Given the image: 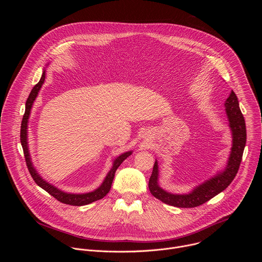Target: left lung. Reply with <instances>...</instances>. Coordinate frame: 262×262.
Segmentation results:
<instances>
[{
  "instance_id": "obj_1",
  "label": "left lung",
  "mask_w": 262,
  "mask_h": 262,
  "mask_svg": "<svg viewBox=\"0 0 262 262\" xmlns=\"http://www.w3.org/2000/svg\"><path fill=\"white\" fill-rule=\"evenodd\" d=\"M225 106L233 138V145L231 148L230 158L225 170L199 185L198 188L194 189V191L188 195H174L164 191L159 186V168L158 162L156 161L152 174L150 178H149L148 188L150 193L157 199L161 200L166 204L176 207H196L207 202L208 200L223 192L232 182L237 174L243 159L244 149L247 141V132L245 118L239 108L237 96L233 91H231L229 97L226 99Z\"/></svg>"
}]
</instances>
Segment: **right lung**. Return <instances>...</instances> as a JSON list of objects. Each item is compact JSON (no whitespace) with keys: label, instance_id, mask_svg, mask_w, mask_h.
<instances>
[{"label":"right lung","instance_id":"obj_1","mask_svg":"<svg viewBox=\"0 0 262 262\" xmlns=\"http://www.w3.org/2000/svg\"><path fill=\"white\" fill-rule=\"evenodd\" d=\"M46 79V71L42 72V76L40 81L37 83L27 101H26V111H25V114L23 117V121H21V126H20V143L23 146V150H24V155H25V159H26V164L28 167V170L32 176V178L34 179V181L36 182L37 185H39L40 188H42L45 191H47L50 195H52L54 198H56L58 201L65 203V204H69V205H73V206H82V205H87L89 203H92L94 201H97L101 198H103L111 190V186H112V182H113L116 170L118 169V167L122 164V162L132 155V151L125 152L121 156H119L113 164V167L110 170V172L107 173L104 181L102 182V184L99 186V188L91 193H87V194H68V193H64L60 190H58L57 188H55L54 185L50 184L49 182H47L46 180H43L38 173L36 172V170L34 169L31 159H30V154H29V149H28V141H27V125H28V119L30 116V112H31V107L32 104L38 94L43 82Z\"/></svg>","mask_w":262,"mask_h":262}]
</instances>
